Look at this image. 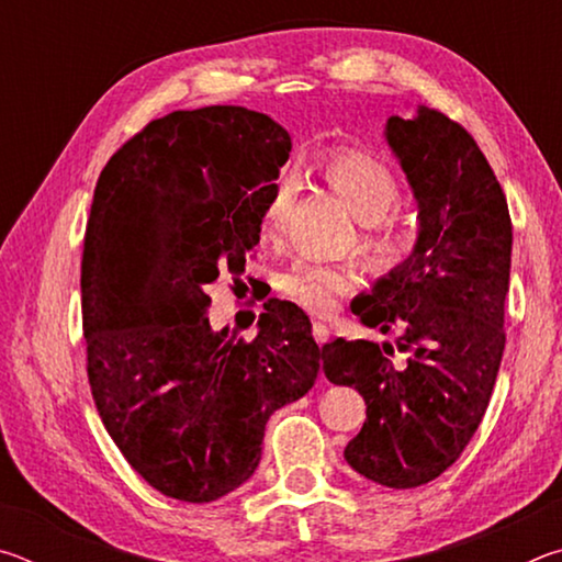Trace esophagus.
Returning <instances> with one entry per match:
<instances>
[{"label": "esophagus", "instance_id": "obj_1", "mask_svg": "<svg viewBox=\"0 0 562 562\" xmlns=\"http://www.w3.org/2000/svg\"><path fill=\"white\" fill-rule=\"evenodd\" d=\"M312 335H315L319 347L327 345V341H329V327L322 325V322H312Z\"/></svg>", "mask_w": 562, "mask_h": 562}]
</instances>
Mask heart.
I'll use <instances>...</instances> for the list:
<instances>
[{
  "label": "heart",
  "instance_id": "heart-1",
  "mask_svg": "<svg viewBox=\"0 0 562 562\" xmlns=\"http://www.w3.org/2000/svg\"><path fill=\"white\" fill-rule=\"evenodd\" d=\"M319 176L364 225L359 250L374 272H398L424 252L422 225L414 217L394 211L402 201V180L384 158L357 148L331 150L322 160ZM292 198L294 183L290 178H280L270 188L260 213V231L265 237L272 240L282 233ZM357 270L349 265L300 260L282 272L280 290L284 297L307 312L329 315L339 297L357 288Z\"/></svg>",
  "mask_w": 562,
  "mask_h": 562
}]
</instances>
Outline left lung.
<instances>
[{
	"label": "left lung",
	"instance_id": "left-lung-1",
	"mask_svg": "<svg viewBox=\"0 0 562 562\" xmlns=\"http://www.w3.org/2000/svg\"><path fill=\"white\" fill-rule=\"evenodd\" d=\"M386 140L418 203L424 252L351 302L396 347L335 339L331 384L355 386L367 422L345 459L386 488L424 486L463 453L486 414L506 349L513 225L503 188L461 123L436 109L386 121Z\"/></svg>",
	"mask_w": 562,
	"mask_h": 562
}]
</instances>
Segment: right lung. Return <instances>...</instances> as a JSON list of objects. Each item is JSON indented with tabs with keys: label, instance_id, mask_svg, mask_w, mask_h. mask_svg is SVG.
<instances>
[{
	"label": "right lung",
	"instance_id": "right-lung-1",
	"mask_svg": "<svg viewBox=\"0 0 562 562\" xmlns=\"http://www.w3.org/2000/svg\"><path fill=\"white\" fill-rule=\"evenodd\" d=\"M292 140L243 106L173 111L101 170L83 235L87 372L113 443L148 486L211 503L255 473L268 418L315 384L322 351L294 304L258 337L213 331L207 284L240 274Z\"/></svg>",
	"mask_w": 562,
	"mask_h": 562
}]
</instances>
